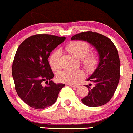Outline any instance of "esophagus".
<instances>
[{"label":"esophagus","instance_id":"esophagus-1","mask_svg":"<svg viewBox=\"0 0 133 133\" xmlns=\"http://www.w3.org/2000/svg\"><path fill=\"white\" fill-rule=\"evenodd\" d=\"M69 85V86H70V87H74V88H77L78 87V85H73V84H68V85Z\"/></svg>","mask_w":133,"mask_h":133}]
</instances>
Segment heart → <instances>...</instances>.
Here are the masks:
<instances>
[{
    "label": "heart",
    "mask_w": 133,
    "mask_h": 133,
    "mask_svg": "<svg viewBox=\"0 0 133 133\" xmlns=\"http://www.w3.org/2000/svg\"><path fill=\"white\" fill-rule=\"evenodd\" d=\"M66 50L77 58L82 59V63L87 70H92L96 66L97 57L95 54H88L90 51V45L87 42L83 41H74L68 44ZM60 51L59 50H56L53 52L50 56L49 63L53 70L57 71L60 68ZM83 77V71L80 69H65L57 74L58 81L67 84L76 83Z\"/></svg>",
    "instance_id": "heart-1"
}]
</instances>
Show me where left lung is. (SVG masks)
Wrapping results in <instances>:
<instances>
[{
  "label": "left lung",
  "instance_id": "left-lung-1",
  "mask_svg": "<svg viewBox=\"0 0 133 133\" xmlns=\"http://www.w3.org/2000/svg\"><path fill=\"white\" fill-rule=\"evenodd\" d=\"M71 40L88 42L98 53V67L87 79L92 82L93 86L86 85L89 93L81 101L90 107L103 106L111 100L119 81L120 59L117 48L110 38L95 32H82L73 36Z\"/></svg>",
  "mask_w": 133,
  "mask_h": 133
}]
</instances>
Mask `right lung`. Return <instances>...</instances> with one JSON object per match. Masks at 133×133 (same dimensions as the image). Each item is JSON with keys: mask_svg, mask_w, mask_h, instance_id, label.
<instances>
[{"mask_svg": "<svg viewBox=\"0 0 133 133\" xmlns=\"http://www.w3.org/2000/svg\"><path fill=\"white\" fill-rule=\"evenodd\" d=\"M65 37L46 34L31 36L19 46L13 61L12 76L19 97L35 109L42 110L55 103L64 84L51 80L54 74L48 58ZM45 81L46 86L42 83Z\"/></svg>", "mask_w": 133, "mask_h": 133, "instance_id": "add662e5", "label": "right lung"}]
</instances>
